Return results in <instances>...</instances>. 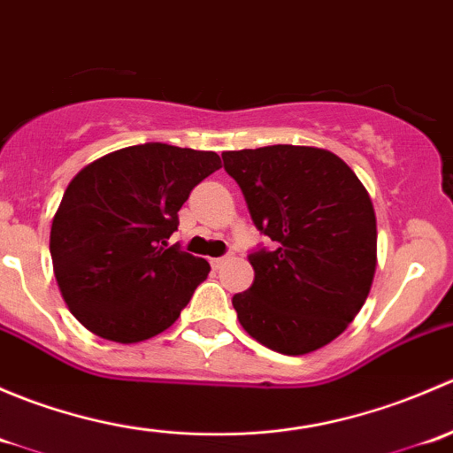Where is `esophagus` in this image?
<instances>
[{"mask_svg":"<svg viewBox=\"0 0 453 453\" xmlns=\"http://www.w3.org/2000/svg\"><path fill=\"white\" fill-rule=\"evenodd\" d=\"M227 260H232V254L221 256V258H212V267H221V265H226Z\"/></svg>","mask_w":453,"mask_h":453,"instance_id":"obj_1","label":"esophagus"}]
</instances>
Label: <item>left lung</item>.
<instances>
[{
	"label": "left lung",
	"instance_id": "left-lung-1",
	"mask_svg": "<svg viewBox=\"0 0 453 453\" xmlns=\"http://www.w3.org/2000/svg\"><path fill=\"white\" fill-rule=\"evenodd\" d=\"M227 175L254 226L276 243L250 256L254 282L232 304L267 349L307 355L331 344L366 303L377 269V219L353 168L318 146L226 150Z\"/></svg>",
	"mask_w": 453,
	"mask_h": 453
}]
</instances>
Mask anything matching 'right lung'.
Segmentation results:
<instances>
[{
	"label": "right lung",
	"instance_id": "1",
	"mask_svg": "<svg viewBox=\"0 0 453 453\" xmlns=\"http://www.w3.org/2000/svg\"><path fill=\"white\" fill-rule=\"evenodd\" d=\"M217 168L214 150L153 142L76 173L52 219L50 254L63 300L87 331L138 344L175 324L210 265L168 239L190 190Z\"/></svg>",
	"mask_w": 453,
	"mask_h": 453
}]
</instances>
